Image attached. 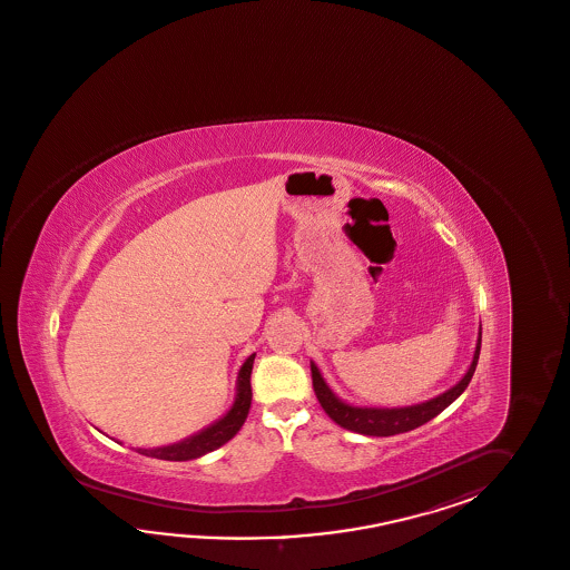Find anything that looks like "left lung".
Here are the masks:
<instances>
[{"instance_id": "obj_1", "label": "left lung", "mask_w": 570, "mask_h": 570, "mask_svg": "<svg viewBox=\"0 0 570 570\" xmlns=\"http://www.w3.org/2000/svg\"><path fill=\"white\" fill-rule=\"evenodd\" d=\"M480 346H482V325L478 332V344L473 350L472 364L468 373L461 376L458 385L446 389L441 395L426 400V402L403 405V407H368V405H352L335 395L332 387L325 383L320 368L315 362H311V375H313V389L320 400L321 407L325 414L334 420L346 431L358 432L366 436H391L402 432L414 431L417 426L426 424L429 420L439 416L444 407L458 400L459 395L470 385L478 358H480Z\"/></svg>"}]
</instances>
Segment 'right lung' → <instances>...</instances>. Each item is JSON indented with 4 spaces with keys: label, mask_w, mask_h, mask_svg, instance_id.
<instances>
[{
    "label": "right lung",
    "mask_w": 570,
    "mask_h": 570,
    "mask_svg": "<svg viewBox=\"0 0 570 570\" xmlns=\"http://www.w3.org/2000/svg\"><path fill=\"white\" fill-rule=\"evenodd\" d=\"M253 361H255V354H250L249 358L243 362L238 376H236L235 403L230 405V410L220 420H216L204 431L195 432L191 436L183 439L179 443L154 446V449L138 446L136 451L146 455V458L165 459V461H189V459L202 458L209 451L228 443L236 432L240 431V426L245 424L247 414H249L250 397H253V393H250Z\"/></svg>",
    "instance_id": "1"
}]
</instances>
